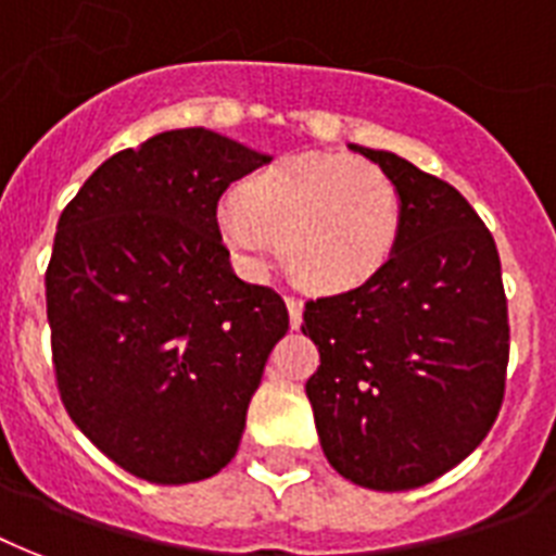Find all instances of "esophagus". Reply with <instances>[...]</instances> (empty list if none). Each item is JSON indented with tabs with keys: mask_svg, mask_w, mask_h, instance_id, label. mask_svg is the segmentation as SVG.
<instances>
[{
	"mask_svg": "<svg viewBox=\"0 0 556 556\" xmlns=\"http://www.w3.org/2000/svg\"><path fill=\"white\" fill-rule=\"evenodd\" d=\"M288 305V317H291V328H300L302 323V302L296 296H286Z\"/></svg>",
	"mask_w": 556,
	"mask_h": 556,
	"instance_id": "34e87169",
	"label": "esophagus"
}]
</instances>
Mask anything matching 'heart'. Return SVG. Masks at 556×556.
Listing matches in <instances>:
<instances>
[{
    "mask_svg": "<svg viewBox=\"0 0 556 556\" xmlns=\"http://www.w3.org/2000/svg\"><path fill=\"white\" fill-rule=\"evenodd\" d=\"M403 228L394 179L351 153H302L256 170L219 207V233L239 263L265 268L274 237L288 268L317 291L363 286L391 260Z\"/></svg>",
    "mask_w": 556,
    "mask_h": 556,
    "instance_id": "1",
    "label": "heart"
}]
</instances>
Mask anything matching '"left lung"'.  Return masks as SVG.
<instances>
[{
    "instance_id": "8db88e82",
    "label": "left lung",
    "mask_w": 556,
    "mask_h": 556,
    "mask_svg": "<svg viewBox=\"0 0 556 556\" xmlns=\"http://www.w3.org/2000/svg\"><path fill=\"white\" fill-rule=\"evenodd\" d=\"M394 179L391 260L351 291L305 302L319 349L305 382L328 463L374 491H408L463 463L494 426L508 368V302L494 237L454 185L351 146Z\"/></svg>"
}]
</instances>
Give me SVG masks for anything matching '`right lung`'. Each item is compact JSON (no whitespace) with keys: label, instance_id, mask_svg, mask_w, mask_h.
Masks as SVG:
<instances>
[{"label":"right lung","instance_id":"obj_1","mask_svg":"<svg viewBox=\"0 0 556 556\" xmlns=\"http://www.w3.org/2000/svg\"><path fill=\"white\" fill-rule=\"evenodd\" d=\"M268 156L205 128L105 160L67 202L45 270L56 388L79 431L139 480L214 477L288 308L233 274L216 205Z\"/></svg>","mask_w":556,"mask_h":556}]
</instances>
